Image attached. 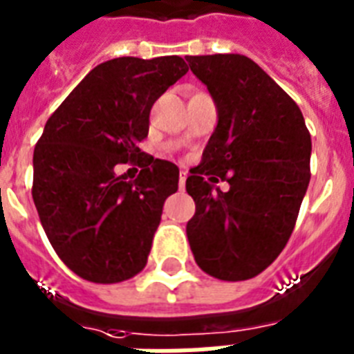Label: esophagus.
<instances>
[{"label":"esophagus","instance_id":"34e87169","mask_svg":"<svg viewBox=\"0 0 354 354\" xmlns=\"http://www.w3.org/2000/svg\"><path fill=\"white\" fill-rule=\"evenodd\" d=\"M185 180H187V172L182 171L180 172V189L185 187Z\"/></svg>","mask_w":354,"mask_h":354}]
</instances>
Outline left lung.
<instances>
[{
  "label": "left lung",
  "mask_w": 354,
  "mask_h": 354,
  "mask_svg": "<svg viewBox=\"0 0 354 354\" xmlns=\"http://www.w3.org/2000/svg\"><path fill=\"white\" fill-rule=\"evenodd\" d=\"M187 62L218 112L185 182L196 204L187 222L191 252L216 279H252L294 232L310 182V133L299 106L252 58L230 53ZM218 179L230 183L226 194L214 187Z\"/></svg>",
  "instance_id": "obj_1"
}]
</instances>
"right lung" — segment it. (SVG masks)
Segmentation results:
<instances>
[{
	"label": "right lung",
	"instance_id": "right-lung-1",
	"mask_svg": "<svg viewBox=\"0 0 354 354\" xmlns=\"http://www.w3.org/2000/svg\"><path fill=\"white\" fill-rule=\"evenodd\" d=\"M182 57L99 64L47 119L32 156V200L53 250L91 283H121L147 264L167 196L171 161L141 152L150 108L187 73ZM138 165L136 180L115 167Z\"/></svg>",
	"mask_w": 354,
	"mask_h": 354
}]
</instances>
